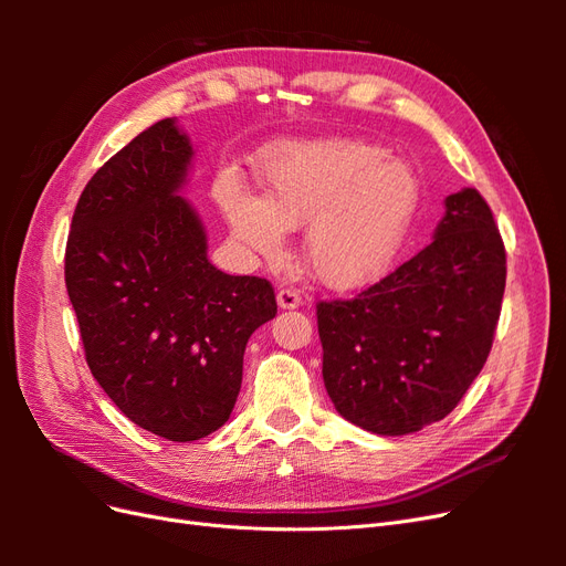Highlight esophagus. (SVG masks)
I'll use <instances>...</instances> for the list:
<instances>
[{"label":"esophagus","mask_w":566,"mask_h":566,"mask_svg":"<svg viewBox=\"0 0 566 566\" xmlns=\"http://www.w3.org/2000/svg\"><path fill=\"white\" fill-rule=\"evenodd\" d=\"M276 300H279L281 310H295V306L302 304V295L297 293L295 287H279Z\"/></svg>","instance_id":"obj_1"}]
</instances>
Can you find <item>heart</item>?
Wrapping results in <instances>:
<instances>
[{
    "label": "heart",
    "instance_id": "heart-1",
    "mask_svg": "<svg viewBox=\"0 0 566 566\" xmlns=\"http://www.w3.org/2000/svg\"><path fill=\"white\" fill-rule=\"evenodd\" d=\"M264 198L231 188L221 205L235 235L266 260L302 229L306 264L331 287L375 281L397 256L416 217L420 184L389 150L358 139L287 144L264 163Z\"/></svg>",
    "mask_w": 566,
    "mask_h": 566
}]
</instances>
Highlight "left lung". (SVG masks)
<instances>
[{
	"mask_svg": "<svg viewBox=\"0 0 566 566\" xmlns=\"http://www.w3.org/2000/svg\"><path fill=\"white\" fill-rule=\"evenodd\" d=\"M505 273L491 208L462 188L430 245L352 300L318 302L323 382L337 413L385 437L447 418L486 364Z\"/></svg>",
	"mask_w": 566,
	"mask_h": 566,
	"instance_id": "8db88e82",
	"label": "left lung"
}]
</instances>
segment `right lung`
Here are the masks:
<instances>
[{
  "label": "right lung",
  "instance_id": "obj_1",
  "mask_svg": "<svg viewBox=\"0 0 566 566\" xmlns=\"http://www.w3.org/2000/svg\"><path fill=\"white\" fill-rule=\"evenodd\" d=\"M193 148L160 119L84 186L65 243V287L90 370L144 430L196 441L231 416L250 335L279 312L266 279L208 262L179 193Z\"/></svg>",
  "mask_w": 566,
  "mask_h": 566
}]
</instances>
